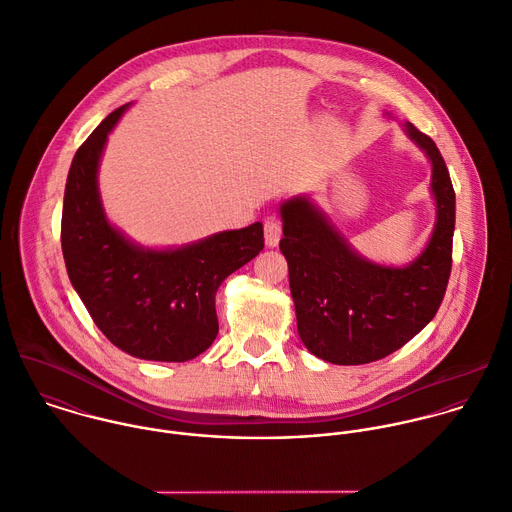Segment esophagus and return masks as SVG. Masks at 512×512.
Here are the masks:
<instances>
[{
	"label": "esophagus",
	"instance_id": "1",
	"mask_svg": "<svg viewBox=\"0 0 512 512\" xmlns=\"http://www.w3.org/2000/svg\"><path fill=\"white\" fill-rule=\"evenodd\" d=\"M263 231H265V243H267V247H277L279 241H281V235H283L281 223L271 217V219L265 221Z\"/></svg>",
	"mask_w": 512,
	"mask_h": 512
}]
</instances>
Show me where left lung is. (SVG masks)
<instances>
[{
	"label": "left lung",
	"instance_id": "left-lung-1",
	"mask_svg": "<svg viewBox=\"0 0 512 512\" xmlns=\"http://www.w3.org/2000/svg\"><path fill=\"white\" fill-rule=\"evenodd\" d=\"M407 135L433 165L437 223L425 251L407 267L361 257L307 197L281 205V253L303 345L335 365L379 361L423 331L437 315L453 265L455 189L435 141L413 123Z\"/></svg>",
	"mask_w": 512,
	"mask_h": 512
}]
</instances>
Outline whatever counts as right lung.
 I'll use <instances>...</instances> for the list:
<instances>
[{"mask_svg": "<svg viewBox=\"0 0 512 512\" xmlns=\"http://www.w3.org/2000/svg\"><path fill=\"white\" fill-rule=\"evenodd\" d=\"M127 107L109 113L71 161L61 251L73 289L117 349L145 361L183 363L215 341V293L233 271L259 255L263 225L257 221L165 251L131 243L107 221L97 189L107 135Z\"/></svg>", "mask_w": 512, "mask_h": 512, "instance_id": "1", "label": "right lung"}]
</instances>
